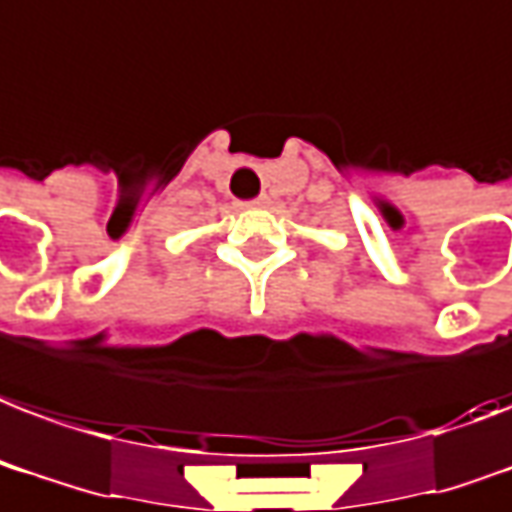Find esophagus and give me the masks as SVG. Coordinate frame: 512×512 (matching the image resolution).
<instances>
[{
	"label": "esophagus",
	"mask_w": 512,
	"mask_h": 512,
	"mask_svg": "<svg viewBox=\"0 0 512 512\" xmlns=\"http://www.w3.org/2000/svg\"><path fill=\"white\" fill-rule=\"evenodd\" d=\"M248 207H261V205H267V197H256L251 199V202H245Z\"/></svg>",
	"instance_id": "esophagus-1"
}]
</instances>
